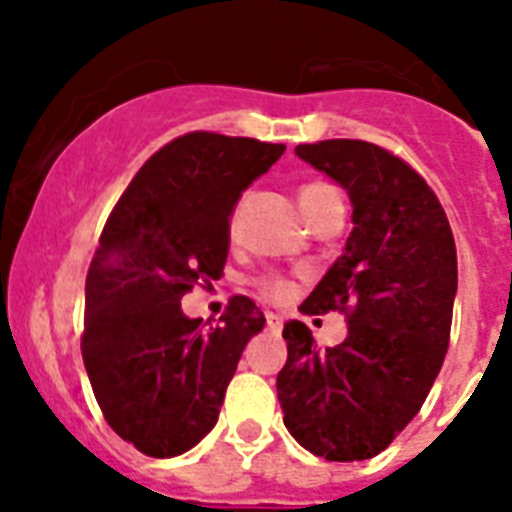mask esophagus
Wrapping results in <instances>:
<instances>
[{
  "label": "esophagus",
  "instance_id": "34e87169",
  "mask_svg": "<svg viewBox=\"0 0 512 512\" xmlns=\"http://www.w3.org/2000/svg\"><path fill=\"white\" fill-rule=\"evenodd\" d=\"M265 324H268L271 332H279L284 321H281V316H276V313H265Z\"/></svg>",
  "mask_w": 512,
  "mask_h": 512
}]
</instances>
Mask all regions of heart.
Segmentation results:
<instances>
[{"instance_id":"b5f03b06","label":"heart","mask_w":512,"mask_h":512,"mask_svg":"<svg viewBox=\"0 0 512 512\" xmlns=\"http://www.w3.org/2000/svg\"><path fill=\"white\" fill-rule=\"evenodd\" d=\"M327 191H329L327 183H305L303 188H300V193H297L300 207L308 209L313 201L319 199L321 193H327ZM255 284H257V289L263 292V295L273 297V300H284V297L289 295V281L284 279V276H279V273H263V276H260Z\"/></svg>"}]
</instances>
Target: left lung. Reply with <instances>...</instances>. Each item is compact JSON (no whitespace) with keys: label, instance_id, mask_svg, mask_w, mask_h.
<instances>
[{"label":"left lung","instance_id":"obj_1","mask_svg":"<svg viewBox=\"0 0 512 512\" xmlns=\"http://www.w3.org/2000/svg\"><path fill=\"white\" fill-rule=\"evenodd\" d=\"M295 154L348 191L353 231L300 313H345L348 337L319 350L284 324L276 377L289 433L329 462L369 460L425 404L452 332L457 247L441 201L401 156L366 140H319Z\"/></svg>","mask_w":512,"mask_h":512}]
</instances>
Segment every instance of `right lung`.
<instances>
[{"mask_svg": "<svg viewBox=\"0 0 512 512\" xmlns=\"http://www.w3.org/2000/svg\"><path fill=\"white\" fill-rule=\"evenodd\" d=\"M284 148L180 135L140 167L100 233L84 287V369L108 425L148 457L188 452L215 428L241 350L263 329L244 295L209 329L180 300L220 279L233 204Z\"/></svg>", "mask_w": 512, "mask_h": 512, "instance_id": "1", "label": "right lung"}]
</instances>
